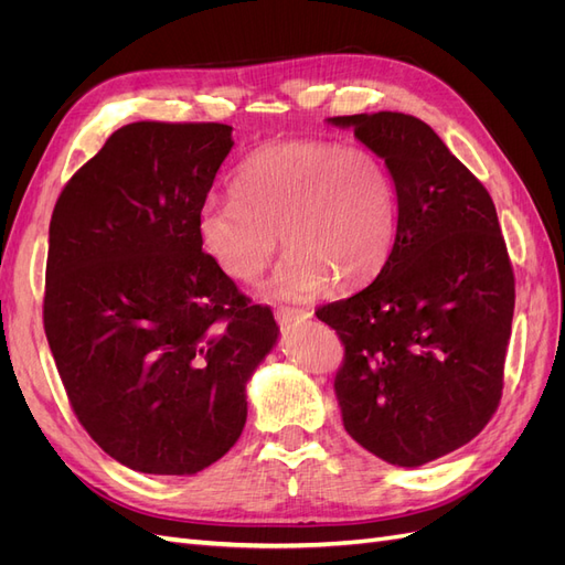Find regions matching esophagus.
<instances>
[{"label": "esophagus", "mask_w": 565, "mask_h": 565, "mask_svg": "<svg viewBox=\"0 0 565 565\" xmlns=\"http://www.w3.org/2000/svg\"><path fill=\"white\" fill-rule=\"evenodd\" d=\"M311 313L303 311V309H289V306H280V309L276 311V320L280 324H292V322H303L309 320Z\"/></svg>", "instance_id": "obj_1"}]
</instances>
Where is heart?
<instances>
[{"mask_svg":"<svg viewBox=\"0 0 565 565\" xmlns=\"http://www.w3.org/2000/svg\"><path fill=\"white\" fill-rule=\"evenodd\" d=\"M231 200L202 204L200 243L218 270L254 282L278 252L268 299L303 301L372 280L396 243L398 198L386 162L365 146L270 143L237 167Z\"/></svg>","mask_w":565,"mask_h":565,"instance_id":"obj_1","label":"heart"}]
</instances>
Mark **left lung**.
<instances>
[{
    "mask_svg": "<svg viewBox=\"0 0 565 565\" xmlns=\"http://www.w3.org/2000/svg\"><path fill=\"white\" fill-rule=\"evenodd\" d=\"M328 122L377 152L398 198L380 276L316 311L344 344L341 419L388 465L422 467L481 434L500 405L514 270L490 193L429 125L388 110Z\"/></svg>",
    "mask_w": 565,
    "mask_h": 565,
    "instance_id": "8db88e82",
    "label": "left lung"
}]
</instances>
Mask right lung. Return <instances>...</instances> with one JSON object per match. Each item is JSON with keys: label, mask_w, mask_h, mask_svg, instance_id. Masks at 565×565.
<instances>
[{"label": "right lung", "mask_w": 565, "mask_h": 565, "mask_svg": "<svg viewBox=\"0 0 565 565\" xmlns=\"http://www.w3.org/2000/svg\"><path fill=\"white\" fill-rule=\"evenodd\" d=\"M233 127L134 122L65 183L49 224L44 332L79 424L119 465L191 476L241 438L276 347L202 252L198 218Z\"/></svg>", "instance_id": "add662e5"}]
</instances>
